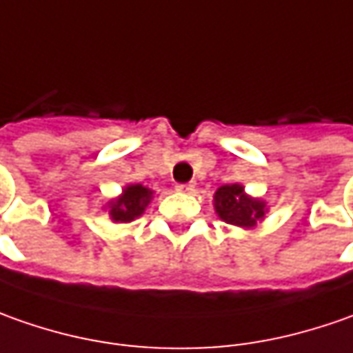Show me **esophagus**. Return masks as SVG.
<instances>
[{"label":"esophagus","mask_w":353,"mask_h":353,"mask_svg":"<svg viewBox=\"0 0 353 353\" xmlns=\"http://www.w3.org/2000/svg\"><path fill=\"white\" fill-rule=\"evenodd\" d=\"M176 189L179 193H193V191H195V185H193V183H179V185H176Z\"/></svg>","instance_id":"obj_1"}]
</instances>
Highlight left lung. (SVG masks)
Segmentation results:
<instances>
[{
	"label": "left lung",
	"mask_w": 353,
	"mask_h": 353,
	"mask_svg": "<svg viewBox=\"0 0 353 353\" xmlns=\"http://www.w3.org/2000/svg\"><path fill=\"white\" fill-rule=\"evenodd\" d=\"M214 213L226 225L238 228H254L268 213V203L260 197H252L242 183H226L214 191Z\"/></svg>",
	"instance_id": "8db88e82"
}]
</instances>
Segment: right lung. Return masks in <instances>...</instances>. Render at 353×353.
<instances>
[{"label":"right lung","instance_id":"1","mask_svg":"<svg viewBox=\"0 0 353 353\" xmlns=\"http://www.w3.org/2000/svg\"><path fill=\"white\" fill-rule=\"evenodd\" d=\"M154 199V191L142 183H127L121 195L105 203L103 211H107L113 223H132L144 214L146 207Z\"/></svg>","mask_w":353,"mask_h":353}]
</instances>
